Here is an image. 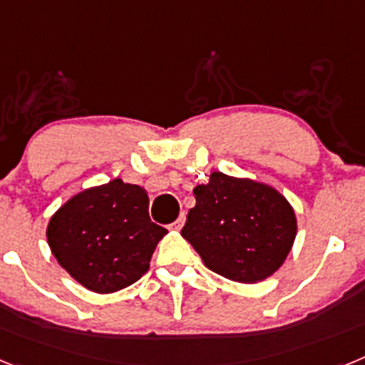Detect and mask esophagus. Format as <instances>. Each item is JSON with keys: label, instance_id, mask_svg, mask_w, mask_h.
<instances>
[{"label": "esophagus", "instance_id": "esophagus-1", "mask_svg": "<svg viewBox=\"0 0 365 365\" xmlns=\"http://www.w3.org/2000/svg\"><path fill=\"white\" fill-rule=\"evenodd\" d=\"M185 221H186V215L180 214L179 219H175V221L170 225V228H172V230H180V228H182V225H185Z\"/></svg>", "mask_w": 365, "mask_h": 365}]
</instances>
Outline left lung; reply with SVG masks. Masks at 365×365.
<instances>
[{
	"mask_svg": "<svg viewBox=\"0 0 365 365\" xmlns=\"http://www.w3.org/2000/svg\"><path fill=\"white\" fill-rule=\"evenodd\" d=\"M193 193L197 202L180 234L208 269L232 282L256 283L283 265L294 243L296 215L282 193L221 172Z\"/></svg>",
	"mask_w": 365,
	"mask_h": 365,
	"instance_id": "obj_1",
	"label": "left lung"
}]
</instances>
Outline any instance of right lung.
<instances>
[{
    "mask_svg": "<svg viewBox=\"0 0 365 365\" xmlns=\"http://www.w3.org/2000/svg\"><path fill=\"white\" fill-rule=\"evenodd\" d=\"M150 197L122 179L71 197L51 217L47 241L58 263L89 291L108 294L143 278L166 228L150 219Z\"/></svg>",
    "mask_w": 365,
    "mask_h": 365,
    "instance_id": "add662e5",
    "label": "right lung"
}]
</instances>
